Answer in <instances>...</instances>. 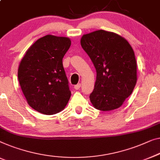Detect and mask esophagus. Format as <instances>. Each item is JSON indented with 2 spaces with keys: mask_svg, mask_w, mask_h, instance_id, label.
Returning <instances> with one entry per match:
<instances>
[{
  "mask_svg": "<svg viewBox=\"0 0 160 160\" xmlns=\"http://www.w3.org/2000/svg\"><path fill=\"white\" fill-rule=\"evenodd\" d=\"M80 87H81V84H76V85L74 86V89H76V90L79 89Z\"/></svg>",
  "mask_w": 160,
  "mask_h": 160,
  "instance_id": "34e87169",
  "label": "esophagus"
}]
</instances>
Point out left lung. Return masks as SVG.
Masks as SVG:
<instances>
[{
	"label": "left lung",
	"mask_w": 160,
	"mask_h": 160,
	"mask_svg": "<svg viewBox=\"0 0 160 160\" xmlns=\"http://www.w3.org/2000/svg\"><path fill=\"white\" fill-rule=\"evenodd\" d=\"M81 45L97 71L90 101L94 108L110 111L131 95L137 81V64L128 42L114 32L100 29L84 34Z\"/></svg>",
	"instance_id": "8db88e82"
}]
</instances>
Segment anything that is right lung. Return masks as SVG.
I'll list each match as a JSON object with an SVG mask.
<instances>
[{"label": "right lung", "instance_id": "1", "mask_svg": "<svg viewBox=\"0 0 160 160\" xmlns=\"http://www.w3.org/2000/svg\"><path fill=\"white\" fill-rule=\"evenodd\" d=\"M71 44L68 38L48 34L32 44L20 62L23 94L30 107L44 115L60 112L71 97L62 61Z\"/></svg>", "mask_w": 160, "mask_h": 160}]
</instances>
